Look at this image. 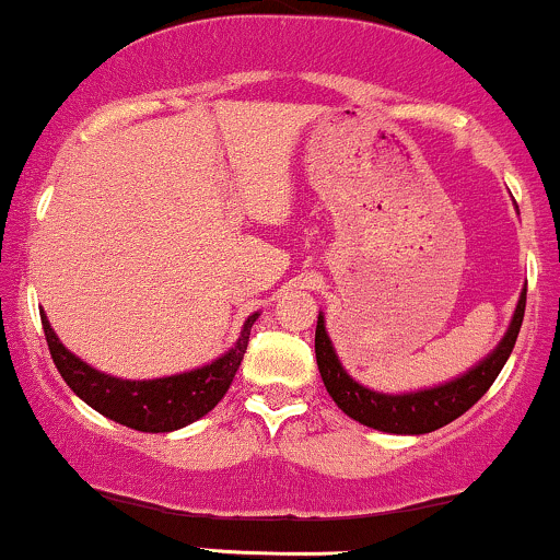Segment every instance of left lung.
Segmentation results:
<instances>
[{"instance_id": "left-lung-1", "label": "left lung", "mask_w": 560, "mask_h": 560, "mask_svg": "<svg viewBox=\"0 0 560 560\" xmlns=\"http://www.w3.org/2000/svg\"><path fill=\"white\" fill-rule=\"evenodd\" d=\"M524 310L526 288L521 291L516 312H513L505 336L500 338L498 347L489 351L481 362H476L474 368H468L466 373L447 383L405 394H383L351 378L347 368L338 360L328 328H325V314L319 312L317 330H314V354H317L319 375H323V383L332 401L357 423L375 431L405 433V436L431 433L452 423L455 418H460L463 412L470 410L487 394V388L498 378L513 347H516L521 323H524Z\"/></svg>"}]
</instances>
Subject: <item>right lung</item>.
I'll list each match as a JSON object with an SVG mask.
<instances>
[{
  "instance_id": "obj_1",
  "label": "right lung",
  "mask_w": 560,
  "mask_h": 560,
  "mask_svg": "<svg viewBox=\"0 0 560 560\" xmlns=\"http://www.w3.org/2000/svg\"><path fill=\"white\" fill-rule=\"evenodd\" d=\"M256 319H259V312H254L243 323L235 347L209 364H200V368L187 370V373L163 375V378L129 381L100 373L97 368H92L73 351L62 347V341L55 336L52 325H49L47 314L42 310L44 336H47L49 354H52V362L60 370L62 381L100 416L144 433L177 431L196 423L198 418L209 416L228 394L230 383L235 378L237 368H241Z\"/></svg>"
}]
</instances>
